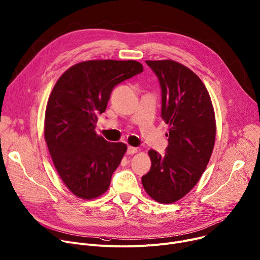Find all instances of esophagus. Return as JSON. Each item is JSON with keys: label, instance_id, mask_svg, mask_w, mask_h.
I'll return each mask as SVG.
<instances>
[{"label": "esophagus", "instance_id": "obj_1", "mask_svg": "<svg viewBox=\"0 0 260 260\" xmlns=\"http://www.w3.org/2000/svg\"><path fill=\"white\" fill-rule=\"evenodd\" d=\"M137 151H139V150H137V148L129 146V147L127 148V154H129V155H132V154L136 153V152H137Z\"/></svg>", "mask_w": 260, "mask_h": 260}]
</instances>
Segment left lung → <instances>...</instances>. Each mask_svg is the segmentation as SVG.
Here are the masks:
<instances>
[{
	"mask_svg": "<svg viewBox=\"0 0 260 260\" xmlns=\"http://www.w3.org/2000/svg\"><path fill=\"white\" fill-rule=\"evenodd\" d=\"M161 89V118L169 125L164 155L149 150L151 169L142 177L154 201L172 204L193 189L205 172L215 143L214 109L202 80L172 59L146 60Z\"/></svg>",
	"mask_w": 260,
	"mask_h": 260,
	"instance_id": "1",
	"label": "left lung"
}]
</instances>
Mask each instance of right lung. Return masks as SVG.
Returning <instances> with one entry per match:
<instances>
[{
    "label": "right lung",
    "mask_w": 260,
    "mask_h": 260,
    "mask_svg": "<svg viewBox=\"0 0 260 260\" xmlns=\"http://www.w3.org/2000/svg\"><path fill=\"white\" fill-rule=\"evenodd\" d=\"M136 60H86L70 67L54 85L45 113V141L66 187L83 200L108 190L127 146L95 132L113 88L143 72Z\"/></svg>",
    "instance_id": "1"
}]
</instances>
